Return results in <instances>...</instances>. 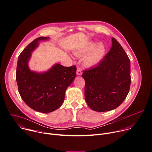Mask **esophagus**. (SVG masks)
<instances>
[{
	"label": "esophagus",
	"instance_id": "34e87169",
	"mask_svg": "<svg viewBox=\"0 0 152 152\" xmlns=\"http://www.w3.org/2000/svg\"><path fill=\"white\" fill-rule=\"evenodd\" d=\"M76 74H77V75H78V76H80V75H82V71H81V69H80L79 68H77V71H76Z\"/></svg>",
	"mask_w": 152,
	"mask_h": 152
}]
</instances>
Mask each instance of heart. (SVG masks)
Returning <instances> with one entry per match:
<instances>
[{
    "mask_svg": "<svg viewBox=\"0 0 152 152\" xmlns=\"http://www.w3.org/2000/svg\"><path fill=\"white\" fill-rule=\"evenodd\" d=\"M106 48L102 42L97 43L89 41L75 51L74 53L77 56H84L82 59L83 65L86 68H91L99 64L105 56Z\"/></svg>",
    "mask_w": 152,
    "mask_h": 152,
    "instance_id": "1",
    "label": "heart"
}]
</instances>
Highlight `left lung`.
I'll return each instance as SVG.
<instances>
[{
	"mask_svg": "<svg viewBox=\"0 0 152 152\" xmlns=\"http://www.w3.org/2000/svg\"><path fill=\"white\" fill-rule=\"evenodd\" d=\"M84 96L88 107L97 112L113 110L124 101L131 85V64L120 44L112 47L99 65L84 70Z\"/></svg>",
	"mask_w": 152,
	"mask_h": 152,
	"instance_id": "8db88e82",
	"label": "left lung"
}]
</instances>
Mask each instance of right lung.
I'll return each instance as SVG.
<instances>
[{
  "mask_svg": "<svg viewBox=\"0 0 152 152\" xmlns=\"http://www.w3.org/2000/svg\"><path fill=\"white\" fill-rule=\"evenodd\" d=\"M49 39L48 37H40L27 46L18 56L16 70V81L21 99L29 107L42 113H51L62 105L65 91L76 75L75 66L65 67L59 64L46 72L30 70L28 62L32 52L40 41Z\"/></svg>",
  "mask_w": 152,
  "mask_h": 152,
  "instance_id": "1",
  "label": "right lung"
}]
</instances>
